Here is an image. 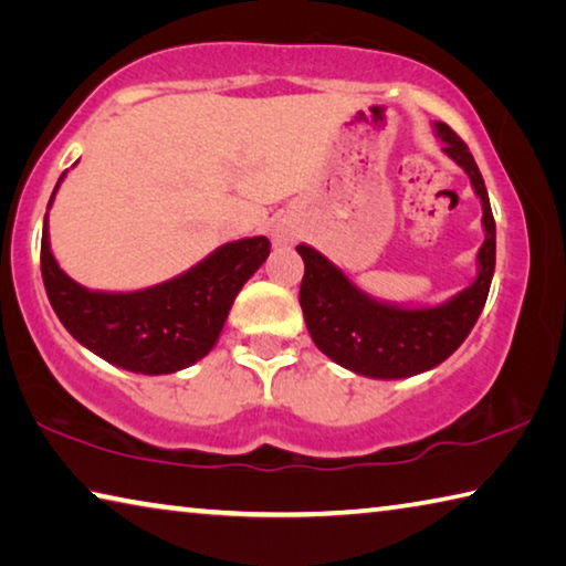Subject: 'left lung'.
I'll return each instance as SVG.
<instances>
[{
    "label": "left lung",
    "mask_w": 566,
    "mask_h": 566,
    "mask_svg": "<svg viewBox=\"0 0 566 566\" xmlns=\"http://www.w3.org/2000/svg\"><path fill=\"white\" fill-rule=\"evenodd\" d=\"M434 127L444 151L467 171L482 199L486 237L479 249V274L472 286L434 310H399L364 296L317 249L296 247L304 260L300 304L306 329L329 359L364 377L401 379L437 367L469 337L490 294L496 254L490 195L462 137L444 122Z\"/></svg>",
    "instance_id": "left-lung-1"
}]
</instances>
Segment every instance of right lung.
Segmentation results:
<instances>
[{"label":"right lung","mask_w":566,"mask_h":566,"mask_svg":"<svg viewBox=\"0 0 566 566\" xmlns=\"http://www.w3.org/2000/svg\"><path fill=\"white\" fill-rule=\"evenodd\" d=\"M270 249L266 237L239 239L177 280L142 292L104 294L84 290L60 270L44 217L40 260L52 310L76 342L122 369L171 375L214 347L234 296L264 264Z\"/></svg>","instance_id":"obj_1"}]
</instances>
